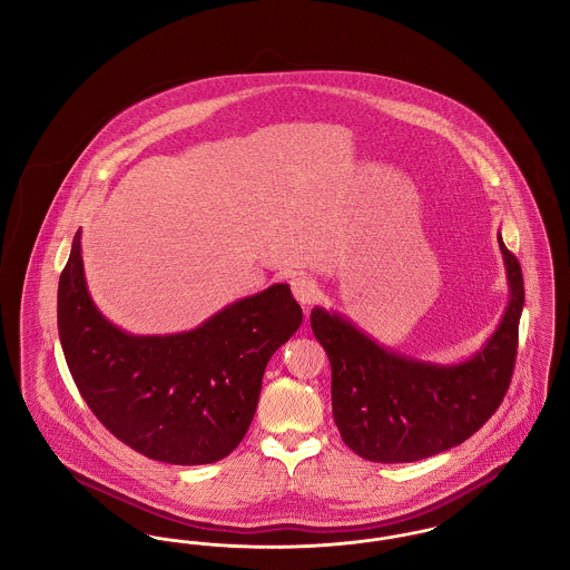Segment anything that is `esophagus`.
Instances as JSON below:
<instances>
[{
    "instance_id": "esophagus-1",
    "label": "esophagus",
    "mask_w": 570,
    "mask_h": 570,
    "mask_svg": "<svg viewBox=\"0 0 570 570\" xmlns=\"http://www.w3.org/2000/svg\"><path fill=\"white\" fill-rule=\"evenodd\" d=\"M292 294L302 306H308L317 298V285L311 276H294L292 278Z\"/></svg>"
}]
</instances>
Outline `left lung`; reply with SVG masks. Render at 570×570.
Segmentation results:
<instances>
[{
	"instance_id": "left-lung-1",
	"label": "left lung",
	"mask_w": 570,
	"mask_h": 570,
	"mask_svg": "<svg viewBox=\"0 0 570 570\" xmlns=\"http://www.w3.org/2000/svg\"><path fill=\"white\" fill-rule=\"evenodd\" d=\"M510 298L472 358L435 364L386 350L350 320L315 306L311 328L332 366V414L343 442L375 463H410L459 446L495 414L510 386L523 274L498 234Z\"/></svg>"
}]
</instances>
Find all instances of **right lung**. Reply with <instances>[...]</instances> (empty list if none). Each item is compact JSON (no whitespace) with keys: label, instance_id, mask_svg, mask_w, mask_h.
<instances>
[{"label":"right lung","instance_id":"add662e5","mask_svg":"<svg viewBox=\"0 0 570 570\" xmlns=\"http://www.w3.org/2000/svg\"><path fill=\"white\" fill-rule=\"evenodd\" d=\"M302 324L289 285L238 299L202 326L137 336L94 304L75 234L58 287V330L94 416L154 461L204 465L227 456L255 416L272 354Z\"/></svg>","mask_w":570,"mask_h":570}]
</instances>
